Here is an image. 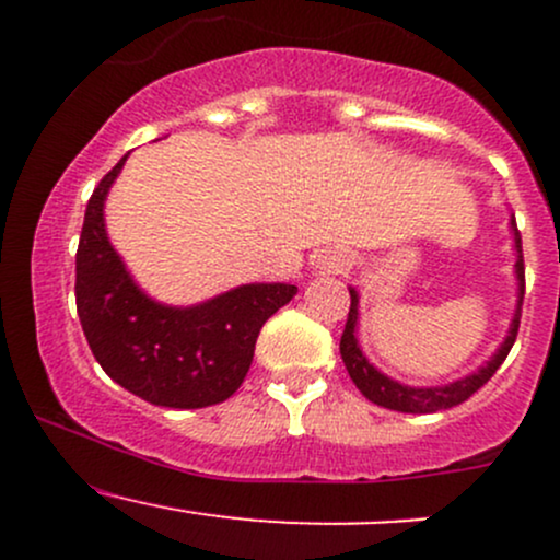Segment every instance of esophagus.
Masks as SVG:
<instances>
[{
	"mask_svg": "<svg viewBox=\"0 0 560 560\" xmlns=\"http://www.w3.org/2000/svg\"><path fill=\"white\" fill-rule=\"evenodd\" d=\"M339 266H345V262H331V266H329V268H339Z\"/></svg>",
	"mask_w": 560,
	"mask_h": 560,
	"instance_id": "obj_1",
	"label": "esophagus"
}]
</instances>
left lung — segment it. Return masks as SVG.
Here are the masks:
<instances>
[{
    "instance_id": "obj_1",
    "label": "left lung",
    "mask_w": 560,
    "mask_h": 560,
    "mask_svg": "<svg viewBox=\"0 0 560 560\" xmlns=\"http://www.w3.org/2000/svg\"><path fill=\"white\" fill-rule=\"evenodd\" d=\"M513 229V244H516V279H518V305L513 313L511 329H508L505 342L494 350V355L481 365L479 371L468 374L458 382L445 384V387H408V384L395 382V378L384 376L376 365L369 363V358L363 355L361 345H358L355 326H358V292L350 289V313H347V324L339 339V352H342V361L347 374H350L355 387L369 397L371 402L382 405V408L400 410V413H436V410L455 408V405L466 402L479 387H485L490 382L494 371L503 365V361L511 352L513 342H516L518 334V320H522V302H524V255H522V234L516 229V218H511Z\"/></svg>"
}]
</instances>
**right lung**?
<instances>
[{"label":"right lung","mask_w":560,"mask_h":560,"mask_svg":"<svg viewBox=\"0 0 560 560\" xmlns=\"http://www.w3.org/2000/svg\"><path fill=\"white\" fill-rule=\"evenodd\" d=\"M120 163L86 205L75 253V307L96 363L115 384L163 408H208L242 387L268 318L294 284H242L191 307H171L133 284L105 231V199Z\"/></svg>","instance_id":"obj_1"}]
</instances>
